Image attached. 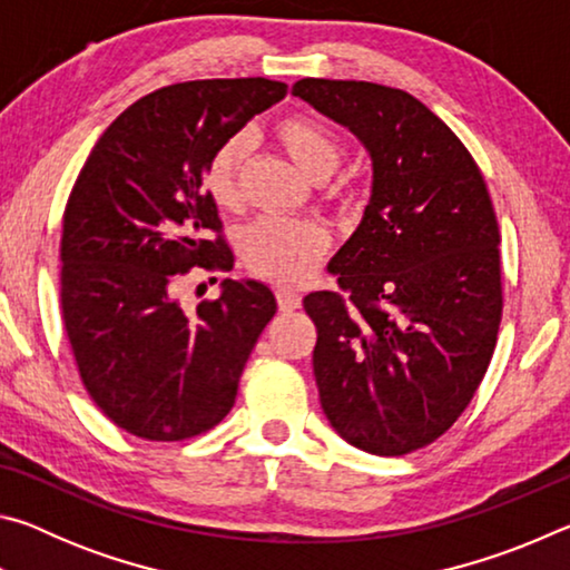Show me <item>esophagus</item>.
<instances>
[{
  "label": "esophagus",
  "instance_id": "esophagus-1",
  "mask_svg": "<svg viewBox=\"0 0 570 570\" xmlns=\"http://www.w3.org/2000/svg\"><path fill=\"white\" fill-rule=\"evenodd\" d=\"M276 302L282 312H296L298 306H302V296H298L294 288H286V286H278L276 288Z\"/></svg>",
  "mask_w": 570,
  "mask_h": 570
}]
</instances>
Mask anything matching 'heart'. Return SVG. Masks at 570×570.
Masks as SVG:
<instances>
[{"mask_svg":"<svg viewBox=\"0 0 570 570\" xmlns=\"http://www.w3.org/2000/svg\"><path fill=\"white\" fill-rule=\"evenodd\" d=\"M274 138L288 160L312 180L330 178L342 160V140L330 125L314 115L294 112L274 125ZM246 160V140L228 138L210 156L204 186L220 210H236L240 204V168ZM336 206L350 210L352 193H340ZM330 246L324 228L314 220L262 218L240 236V256L250 272L278 284H296L314 272Z\"/></svg>","mask_w":570,"mask_h":570,"instance_id":"1","label":"heart"}]
</instances>
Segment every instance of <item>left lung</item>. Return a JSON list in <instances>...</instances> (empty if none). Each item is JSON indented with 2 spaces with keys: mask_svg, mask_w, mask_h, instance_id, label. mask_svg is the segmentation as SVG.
Returning a JSON list of instances; mask_svg holds the SVG:
<instances>
[{
  "mask_svg": "<svg viewBox=\"0 0 570 570\" xmlns=\"http://www.w3.org/2000/svg\"><path fill=\"white\" fill-rule=\"evenodd\" d=\"M296 98L372 156V200L304 298L314 377L332 428L372 455L420 450L458 422L493 360L503 320L500 228L475 158L410 92L304 77Z\"/></svg>",
  "mask_w": 570,
  "mask_h": 570,
  "instance_id": "1",
  "label": "left lung"
}]
</instances>
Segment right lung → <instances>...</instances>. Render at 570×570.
I'll return each mask as SVG.
<instances>
[{"mask_svg": "<svg viewBox=\"0 0 570 570\" xmlns=\"http://www.w3.org/2000/svg\"><path fill=\"white\" fill-rule=\"evenodd\" d=\"M286 90L236 77L150 92L100 135L67 198L65 332L92 402L135 438L180 442L216 428L276 314L272 288L258 282L226 278L224 294L196 312L176 292L190 268L234 266L204 173L220 142Z\"/></svg>", "mask_w": 570, "mask_h": 570, "instance_id": "obj_1", "label": "right lung"}]
</instances>
